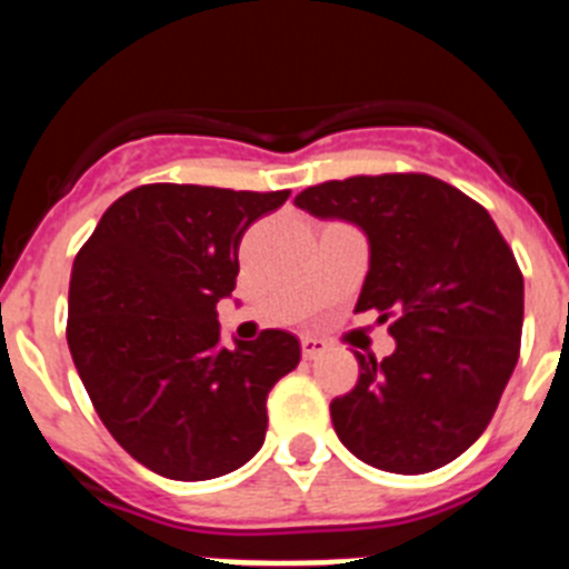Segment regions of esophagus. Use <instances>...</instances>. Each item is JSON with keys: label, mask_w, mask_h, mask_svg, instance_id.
<instances>
[{"label": "esophagus", "mask_w": 569, "mask_h": 569, "mask_svg": "<svg viewBox=\"0 0 569 569\" xmlns=\"http://www.w3.org/2000/svg\"><path fill=\"white\" fill-rule=\"evenodd\" d=\"M328 347V341L319 339V336H305V339H301V356H305V359H319Z\"/></svg>", "instance_id": "obj_1"}]
</instances>
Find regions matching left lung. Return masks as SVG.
<instances>
[{"label": "left lung", "instance_id": "obj_1", "mask_svg": "<svg viewBox=\"0 0 569 569\" xmlns=\"http://www.w3.org/2000/svg\"><path fill=\"white\" fill-rule=\"evenodd\" d=\"M296 204L359 224L370 270L356 313L390 321L393 356L356 353L359 381L330 401L336 436L367 465L419 476L490 425L521 350L525 276L479 202L427 173L333 179Z\"/></svg>", "mask_w": 569, "mask_h": 569}]
</instances>
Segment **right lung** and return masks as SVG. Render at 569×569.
Listing matches in <instances>:
<instances>
[{"label":"right lung","mask_w":569,"mask_h":569,"mask_svg":"<svg viewBox=\"0 0 569 569\" xmlns=\"http://www.w3.org/2000/svg\"><path fill=\"white\" fill-rule=\"evenodd\" d=\"M290 190L142 184L119 196L73 261L68 347L99 419L139 465L176 481L233 472L268 433V393L301 359L261 330L219 345L241 236Z\"/></svg>","instance_id":"right-lung-1"}]
</instances>
